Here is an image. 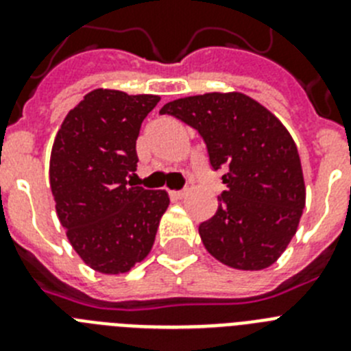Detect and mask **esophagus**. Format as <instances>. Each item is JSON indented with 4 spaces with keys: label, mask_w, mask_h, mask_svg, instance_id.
<instances>
[{
    "label": "esophagus",
    "mask_w": 351,
    "mask_h": 351,
    "mask_svg": "<svg viewBox=\"0 0 351 351\" xmlns=\"http://www.w3.org/2000/svg\"><path fill=\"white\" fill-rule=\"evenodd\" d=\"M186 193H188V190H186V188H182V190L170 191V197H172L173 200H181V198L186 197Z\"/></svg>",
    "instance_id": "obj_1"
}]
</instances>
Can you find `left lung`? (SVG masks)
<instances>
[{"mask_svg": "<svg viewBox=\"0 0 351 351\" xmlns=\"http://www.w3.org/2000/svg\"><path fill=\"white\" fill-rule=\"evenodd\" d=\"M197 130L210 169H225L218 210L198 234L210 255L228 267H269L295 235L306 204L295 142L278 117L241 93H207L163 105Z\"/></svg>", "mask_w": 351, "mask_h": 351, "instance_id": "left-lung-1", "label": "left lung"}]
</instances>
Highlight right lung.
Listing matches in <instances>:
<instances>
[{"label":"right lung","mask_w":351,"mask_h":351,"mask_svg":"<svg viewBox=\"0 0 351 351\" xmlns=\"http://www.w3.org/2000/svg\"><path fill=\"white\" fill-rule=\"evenodd\" d=\"M154 95L95 89L64 117L51 153L56 213L73 250L104 274L128 272L144 260L169 207L163 190L126 181L137 170L142 121Z\"/></svg>","instance_id":"obj_1"}]
</instances>
